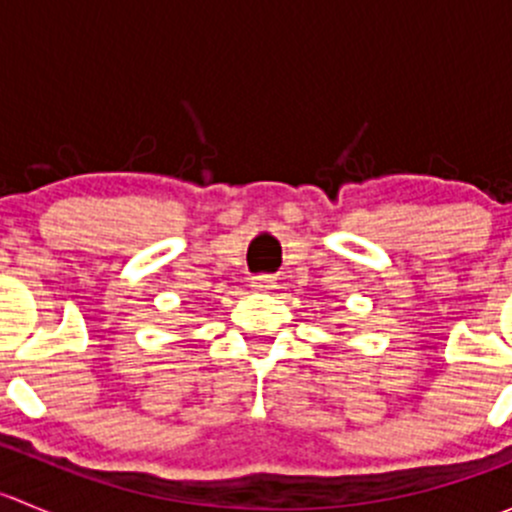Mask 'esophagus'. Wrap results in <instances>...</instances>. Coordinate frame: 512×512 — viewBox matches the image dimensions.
Returning <instances> with one entry per match:
<instances>
[{
  "label": "esophagus",
  "mask_w": 512,
  "mask_h": 512,
  "mask_svg": "<svg viewBox=\"0 0 512 512\" xmlns=\"http://www.w3.org/2000/svg\"><path fill=\"white\" fill-rule=\"evenodd\" d=\"M252 287H255V289H272V287H275V280H272L270 275H257V277H252Z\"/></svg>",
  "instance_id": "esophagus-1"
}]
</instances>
